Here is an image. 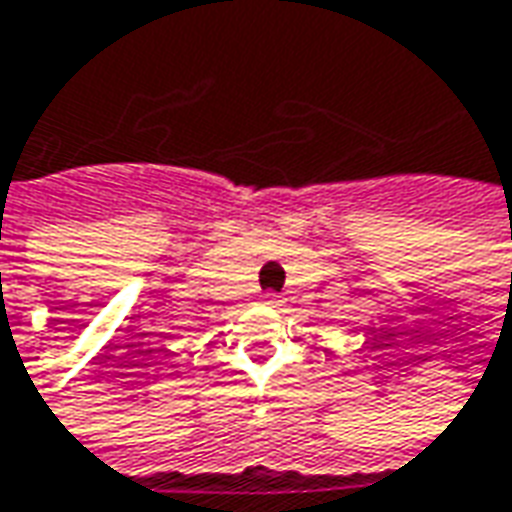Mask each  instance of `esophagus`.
<instances>
[{"instance_id": "1", "label": "esophagus", "mask_w": 512, "mask_h": 512, "mask_svg": "<svg viewBox=\"0 0 512 512\" xmlns=\"http://www.w3.org/2000/svg\"><path fill=\"white\" fill-rule=\"evenodd\" d=\"M263 300H266V306H280V294H274V291L263 294Z\"/></svg>"}]
</instances>
